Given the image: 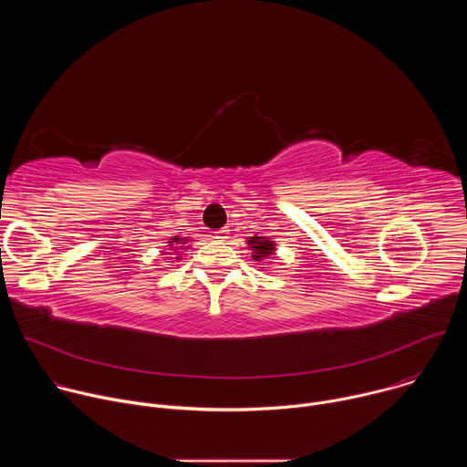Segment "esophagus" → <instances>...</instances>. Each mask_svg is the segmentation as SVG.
<instances>
[{
	"instance_id": "34e87169",
	"label": "esophagus",
	"mask_w": 467,
	"mask_h": 467,
	"mask_svg": "<svg viewBox=\"0 0 467 467\" xmlns=\"http://www.w3.org/2000/svg\"><path fill=\"white\" fill-rule=\"evenodd\" d=\"M214 238H216L218 242H225V240L229 238V229H227V227H223V229L214 231Z\"/></svg>"
}]
</instances>
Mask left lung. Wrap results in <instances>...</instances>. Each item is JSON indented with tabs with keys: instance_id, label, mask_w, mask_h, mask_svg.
Wrapping results in <instances>:
<instances>
[{
	"instance_id": "left-lung-1",
	"label": "left lung",
	"mask_w": 467,
	"mask_h": 467,
	"mask_svg": "<svg viewBox=\"0 0 467 467\" xmlns=\"http://www.w3.org/2000/svg\"><path fill=\"white\" fill-rule=\"evenodd\" d=\"M247 244L251 245V249L254 251V254H253V258L254 260H260V258H264V256H268V254H272L274 253V242H270V240H265V238H260V236H253V238H249L247 240Z\"/></svg>"
}]
</instances>
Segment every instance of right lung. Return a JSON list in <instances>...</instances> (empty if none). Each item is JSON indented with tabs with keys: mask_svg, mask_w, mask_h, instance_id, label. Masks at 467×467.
Returning a JSON list of instances; mask_svg holds the SVG:
<instances>
[{
	"mask_svg": "<svg viewBox=\"0 0 467 467\" xmlns=\"http://www.w3.org/2000/svg\"><path fill=\"white\" fill-rule=\"evenodd\" d=\"M182 242H184V240H181V238H177V236H175V238H171V242H170V245H181V244H182ZM175 249H177V247H175Z\"/></svg>",
	"mask_w": 467,
	"mask_h": 467,
	"instance_id": "add662e5",
	"label": "right lung"
}]
</instances>
